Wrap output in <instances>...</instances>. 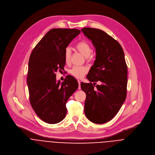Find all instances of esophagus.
<instances>
[{"instance_id":"1","label":"esophagus","mask_w":155,"mask_h":155,"mask_svg":"<svg viewBox=\"0 0 155 155\" xmlns=\"http://www.w3.org/2000/svg\"><path fill=\"white\" fill-rule=\"evenodd\" d=\"M78 89H81V85H80V80H78Z\"/></svg>"}]
</instances>
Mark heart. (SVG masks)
Instances as JSON below:
<instances>
[{"instance_id":"obj_1","label":"heart","mask_w":155,"mask_h":155,"mask_svg":"<svg viewBox=\"0 0 155 155\" xmlns=\"http://www.w3.org/2000/svg\"><path fill=\"white\" fill-rule=\"evenodd\" d=\"M75 48L78 51H79L81 54H82L85 57L89 58V57L92 54V50L90 46V45L86 41L82 40L78 42ZM71 56V51L70 48H67L65 49L64 58V61L66 64L70 63ZM88 70L86 67L84 66H74L70 70V73L72 75L77 78H81L84 77V75L87 72Z\"/></svg>"}]
</instances>
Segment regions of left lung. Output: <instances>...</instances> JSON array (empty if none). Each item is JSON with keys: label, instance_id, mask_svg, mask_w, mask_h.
<instances>
[{"label": "left lung", "instance_id": "obj_1", "mask_svg": "<svg viewBox=\"0 0 155 155\" xmlns=\"http://www.w3.org/2000/svg\"><path fill=\"white\" fill-rule=\"evenodd\" d=\"M81 31L96 50L95 60L87 75L91 83H81L86 94L84 113L91 122L104 124L114 118L126 98L127 66L124 54L120 44L104 31L91 28H84ZM98 81L101 84L96 85Z\"/></svg>", "mask_w": 155, "mask_h": 155}]
</instances>
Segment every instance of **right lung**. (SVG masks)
I'll list each match as a JSON object with an SVG mask.
<instances>
[{
	"mask_svg": "<svg viewBox=\"0 0 155 155\" xmlns=\"http://www.w3.org/2000/svg\"><path fill=\"white\" fill-rule=\"evenodd\" d=\"M80 32L77 29H52L31 54L27 77L29 101L46 123L56 124L64 118L66 102L78 87L77 80L69 75L62 83L57 82L55 72L64 69L65 49Z\"/></svg>",
	"mask_w": 155,
	"mask_h": 155,
	"instance_id": "add662e5",
	"label": "right lung"
}]
</instances>
